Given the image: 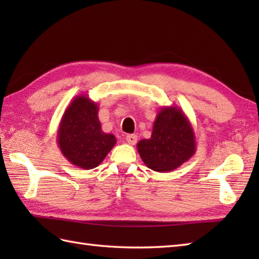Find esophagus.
Listing matches in <instances>:
<instances>
[{"instance_id":"34e87169","label":"esophagus","mask_w":259,"mask_h":259,"mask_svg":"<svg viewBox=\"0 0 259 259\" xmlns=\"http://www.w3.org/2000/svg\"><path fill=\"white\" fill-rule=\"evenodd\" d=\"M125 140L129 145L134 146V145L137 144V140H138V136H137V135H128L125 137Z\"/></svg>"}]
</instances>
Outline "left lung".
Returning a JSON list of instances; mask_svg holds the SVG:
<instances>
[{"label":"left lung","instance_id":"left-lung-1","mask_svg":"<svg viewBox=\"0 0 259 259\" xmlns=\"http://www.w3.org/2000/svg\"><path fill=\"white\" fill-rule=\"evenodd\" d=\"M148 168L169 172L188 161L197 150L195 131L179 107H162L157 113L151 137L137 144Z\"/></svg>","mask_w":259,"mask_h":259}]
</instances>
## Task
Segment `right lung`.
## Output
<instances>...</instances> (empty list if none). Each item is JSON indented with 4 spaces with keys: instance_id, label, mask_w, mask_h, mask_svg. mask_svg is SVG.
Listing matches in <instances>:
<instances>
[{
    "instance_id": "right-lung-1",
    "label": "right lung",
    "mask_w": 259,
    "mask_h": 259,
    "mask_svg": "<svg viewBox=\"0 0 259 259\" xmlns=\"http://www.w3.org/2000/svg\"><path fill=\"white\" fill-rule=\"evenodd\" d=\"M98 112V104L89 97L76 96L65 109L57 131L63 157L84 170L98 167L117 142L114 135L102 131Z\"/></svg>"
}]
</instances>
